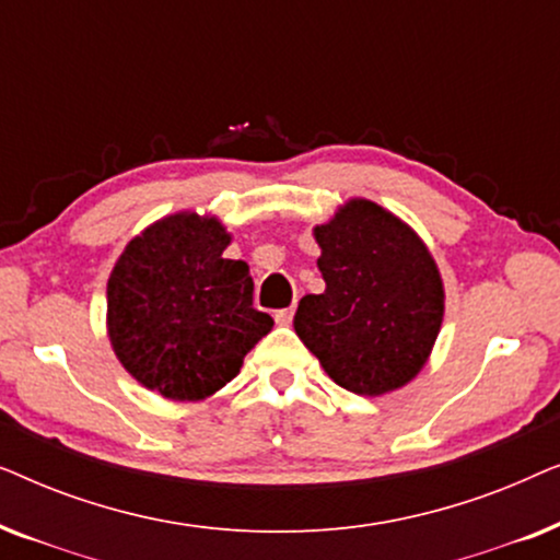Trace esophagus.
I'll list each match as a JSON object with an SVG mask.
<instances>
[{
    "label": "esophagus",
    "mask_w": 560,
    "mask_h": 560,
    "mask_svg": "<svg viewBox=\"0 0 560 560\" xmlns=\"http://www.w3.org/2000/svg\"><path fill=\"white\" fill-rule=\"evenodd\" d=\"M293 316H295V303L288 305V308H282V311H275V320H278L280 326L293 324Z\"/></svg>",
    "instance_id": "1"
}]
</instances>
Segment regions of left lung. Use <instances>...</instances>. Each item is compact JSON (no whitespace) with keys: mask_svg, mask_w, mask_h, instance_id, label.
Masks as SVG:
<instances>
[{"mask_svg":"<svg viewBox=\"0 0 560 560\" xmlns=\"http://www.w3.org/2000/svg\"><path fill=\"white\" fill-rule=\"evenodd\" d=\"M326 290L301 298L295 334L336 385L385 395L423 370L443 320V282L412 229L354 198L313 229Z\"/></svg>","mask_w":560,"mask_h":560,"instance_id":"obj_1","label":"left lung"}]
</instances>
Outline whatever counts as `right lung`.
<instances>
[{"label": "right lung", "instance_id": "add662e5", "mask_svg": "<svg viewBox=\"0 0 560 560\" xmlns=\"http://www.w3.org/2000/svg\"><path fill=\"white\" fill-rule=\"evenodd\" d=\"M219 219L183 211L127 244L106 282L121 366L167 400H203L232 382L275 320L252 305L249 267L226 259Z\"/></svg>", "mask_w": 560, "mask_h": 560}]
</instances>
